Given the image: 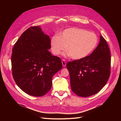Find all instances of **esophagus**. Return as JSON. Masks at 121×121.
<instances>
[{"mask_svg":"<svg viewBox=\"0 0 121 121\" xmlns=\"http://www.w3.org/2000/svg\"><path fill=\"white\" fill-rule=\"evenodd\" d=\"M61 63H62V65H63V66L64 67H65V66H66V62H65V60H62Z\"/></svg>","mask_w":121,"mask_h":121,"instance_id":"1","label":"esophagus"}]
</instances>
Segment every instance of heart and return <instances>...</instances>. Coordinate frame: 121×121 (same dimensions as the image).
Masks as SVG:
<instances>
[{
	"label": "heart",
	"mask_w": 121,
	"mask_h": 121,
	"mask_svg": "<svg viewBox=\"0 0 121 121\" xmlns=\"http://www.w3.org/2000/svg\"><path fill=\"white\" fill-rule=\"evenodd\" d=\"M98 43L97 35L82 29L70 28L65 29L60 36L55 35L50 41L52 52L59 54L67 47L69 55L79 60L89 56L96 49Z\"/></svg>",
	"instance_id": "obj_1"
}]
</instances>
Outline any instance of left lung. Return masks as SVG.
Listing matches in <instances>:
<instances>
[{
	"mask_svg": "<svg viewBox=\"0 0 121 121\" xmlns=\"http://www.w3.org/2000/svg\"><path fill=\"white\" fill-rule=\"evenodd\" d=\"M111 52L106 40L100 36V41L94 52L81 60L69 61L72 90L81 97L96 94L107 84L110 75Z\"/></svg>",
	"mask_w": 121,
	"mask_h": 121,
	"instance_id": "1",
	"label": "left lung"
}]
</instances>
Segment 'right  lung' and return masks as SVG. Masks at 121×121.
<instances>
[{
	"instance_id": "obj_1",
	"label": "right lung",
	"mask_w": 121,
	"mask_h": 121,
	"mask_svg": "<svg viewBox=\"0 0 121 121\" xmlns=\"http://www.w3.org/2000/svg\"><path fill=\"white\" fill-rule=\"evenodd\" d=\"M49 36L40 26L27 29L14 44L11 57L13 78L24 92L41 96L50 90L53 75L63 68L59 57L48 50Z\"/></svg>"
}]
</instances>
